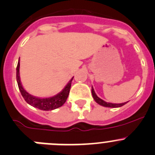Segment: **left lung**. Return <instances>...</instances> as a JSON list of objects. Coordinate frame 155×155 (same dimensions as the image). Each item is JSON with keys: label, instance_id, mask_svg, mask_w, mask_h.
I'll list each match as a JSON object with an SVG mask.
<instances>
[{"label": "left lung", "instance_id": "8db88e82", "mask_svg": "<svg viewBox=\"0 0 155 155\" xmlns=\"http://www.w3.org/2000/svg\"><path fill=\"white\" fill-rule=\"evenodd\" d=\"M92 97H93L94 100L97 102L99 105H102V106H104V107H108V108H119V107L125 105V104L128 102H124V103L117 104V103H111V102H105V101L102 100V99H100L99 97H98L97 95L95 94V91H94L93 87H92Z\"/></svg>", "mask_w": 155, "mask_h": 155}]
</instances>
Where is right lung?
<instances>
[{
  "mask_svg": "<svg viewBox=\"0 0 155 155\" xmlns=\"http://www.w3.org/2000/svg\"><path fill=\"white\" fill-rule=\"evenodd\" d=\"M73 79V77L69 80V82L66 84V86H65L64 89L61 92L53 95L52 97L39 98L37 97V96H34V95L28 93L23 87L22 83L21 82V78H20V59L18 60V63H17V82L19 89L21 91V93L23 97H24V100L29 105L35 107L37 108H39L40 110H53V109L61 107L67 99Z\"/></svg>",
  "mask_w": 155,
  "mask_h": 155,
  "instance_id": "1",
  "label": "right lung"
}]
</instances>
